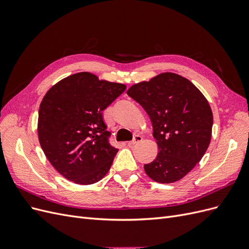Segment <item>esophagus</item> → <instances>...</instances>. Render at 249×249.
Returning a JSON list of instances; mask_svg holds the SVG:
<instances>
[{
	"mask_svg": "<svg viewBox=\"0 0 249 249\" xmlns=\"http://www.w3.org/2000/svg\"><path fill=\"white\" fill-rule=\"evenodd\" d=\"M141 141H142V136H140V135H136V136L134 137V139L129 142V144L135 145V144H138V143H140Z\"/></svg>",
	"mask_w": 249,
	"mask_h": 249,
	"instance_id": "esophagus-1",
	"label": "esophagus"
}]
</instances>
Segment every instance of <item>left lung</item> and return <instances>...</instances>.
Masks as SVG:
<instances>
[{"mask_svg":"<svg viewBox=\"0 0 249 249\" xmlns=\"http://www.w3.org/2000/svg\"><path fill=\"white\" fill-rule=\"evenodd\" d=\"M127 95L146 111L159 153L144 165L156 182L183 178L207 152L212 136L213 113L207 99L179 74L164 72L129 88Z\"/></svg>","mask_w":249,"mask_h":249,"instance_id":"1","label":"left lung"}]
</instances>
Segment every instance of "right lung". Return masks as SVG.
<instances>
[{"label":"right lung","mask_w":249,"mask_h":249,"mask_svg":"<svg viewBox=\"0 0 249 249\" xmlns=\"http://www.w3.org/2000/svg\"><path fill=\"white\" fill-rule=\"evenodd\" d=\"M125 88L90 72H78L44 95L38 112L39 143L53 167L65 178L90 185L106 176L118 149L109 142L111 133L103 110Z\"/></svg>","instance_id":"right-lung-1"}]
</instances>
